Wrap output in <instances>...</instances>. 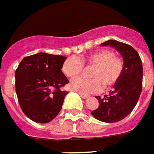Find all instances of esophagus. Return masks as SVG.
<instances>
[{
  "mask_svg": "<svg viewBox=\"0 0 154 154\" xmlns=\"http://www.w3.org/2000/svg\"><path fill=\"white\" fill-rule=\"evenodd\" d=\"M79 95H80V97H81L82 98H84V99H86V98H88V97H89V96H88V95H85V94L79 93Z\"/></svg>",
  "mask_w": 154,
  "mask_h": 154,
  "instance_id": "1",
  "label": "esophagus"
}]
</instances>
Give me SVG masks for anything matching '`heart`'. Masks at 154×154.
I'll use <instances>...</instances> for the list:
<instances>
[{"mask_svg": "<svg viewBox=\"0 0 154 154\" xmlns=\"http://www.w3.org/2000/svg\"><path fill=\"white\" fill-rule=\"evenodd\" d=\"M84 65L93 67L90 71V76L77 77L71 80L69 86L74 91L82 94L98 92L102 89H108L117 84L123 71V61L115 57L111 51H99L87 57H71L63 64V72L67 77L74 78L79 75Z\"/></svg>", "mask_w": 154, "mask_h": 154, "instance_id": "obj_1", "label": "heart"}]
</instances>
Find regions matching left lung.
Listing matches in <instances>:
<instances>
[{"mask_svg": "<svg viewBox=\"0 0 154 154\" xmlns=\"http://www.w3.org/2000/svg\"><path fill=\"white\" fill-rule=\"evenodd\" d=\"M102 46H111L122 56V75L113 85L108 96H97L99 106L91 112L93 117L102 122L114 123L122 120L136 107L142 89V63L141 57L132 46L115 40L102 43Z\"/></svg>", "mask_w": 154, "mask_h": 154, "instance_id": "left-lung-1", "label": "left lung"}]
</instances>
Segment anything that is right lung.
Instances as JSON below:
<instances>
[{
    "label": "right lung",
    "instance_id": "1",
    "mask_svg": "<svg viewBox=\"0 0 154 154\" xmlns=\"http://www.w3.org/2000/svg\"><path fill=\"white\" fill-rule=\"evenodd\" d=\"M66 57L39 52L24 57L15 72V86L23 113L36 123H48L59 113L69 81L62 72Z\"/></svg>",
    "mask_w": 154,
    "mask_h": 154
}]
</instances>
